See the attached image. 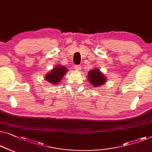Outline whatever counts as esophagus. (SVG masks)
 I'll return each instance as SVG.
<instances>
[{
  "label": "esophagus",
  "mask_w": 152,
  "mask_h": 152,
  "mask_svg": "<svg viewBox=\"0 0 152 152\" xmlns=\"http://www.w3.org/2000/svg\"><path fill=\"white\" fill-rule=\"evenodd\" d=\"M74 68H75V69L78 70V71H80V70L81 69V66L80 65H76Z\"/></svg>",
  "instance_id": "34e87169"
}]
</instances>
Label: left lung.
Segmentation results:
<instances>
[{"label": "left lung", "mask_w": 152, "mask_h": 152, "mask_svg": "<svg viewBox=\"0 0 152 152\" xmlns=\"http://www.w3.org/2000/svg\"><path fill=\"white\" fill-rule=\"evenodd\" d=\"M88 78L90 84L94 87L102 85L106 83V78L98 69H94L88 73Z\"/></svg>", "instance_id": "obj_1"}]
</instances>
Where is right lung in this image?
<instances>
[{"mask_svg":"<svg viewBox=\"0 0 152 152\" xmlns=\"http://www.w3.org/2000/svg\"><path fill=\"white\" fill-rule=\"evenodd\" d=\"M67 68L63 66H58L52 69L48 75L45 76V80L51 84L55 85L60 82L63 76L67 72Z\"/></svg>","mask_w":152,"mask_h":152,"instance_id":"1","label":"right lung"}]
</instances>
